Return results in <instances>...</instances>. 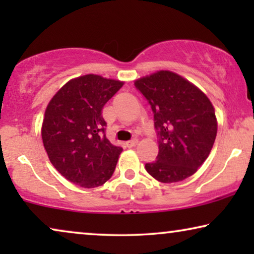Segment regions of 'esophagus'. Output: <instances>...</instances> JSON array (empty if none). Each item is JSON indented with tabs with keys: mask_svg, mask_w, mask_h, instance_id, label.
I'll return each instance as SVG.
<instances>
[{
	"mask_svg": "<svg viewBox=\"0 0 254 254\" xmlns=\"http://www.w3.org/2000/svg\"><path fill=\"white\" fill-rule=\"evenodd\" d=\"M137 140L136 138H134V140H130V141H128V142H126V147L127 148H133V147H135V145L137 144Z\"/></svg>",
	"mask_w": 254,
	"mask_h": 254,
	"instance_id": "1",
	"label": "esophagus"
}]
</instances>
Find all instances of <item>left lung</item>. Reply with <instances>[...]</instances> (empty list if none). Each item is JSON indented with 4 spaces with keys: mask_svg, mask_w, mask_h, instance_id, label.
<instances>
[{
    "mask_svg": "<svg viewBox=\"0 0 254 254\" xmlns=\"http://www.w3.org/2000/svg\"><path fill=\"white\" fill-rule=\"evenodd\" d=\"M150 104L158 134L157 159L145 170L161 183H178L194 175L209 156L217 119L209 98L193 83L170 70L134 82Z\"/></svg>",
    "mask_w": 254,
    "mask_h": 254,
    "instance_id": "left-lung-1",
    "label": "left lung"
}]
</instances>
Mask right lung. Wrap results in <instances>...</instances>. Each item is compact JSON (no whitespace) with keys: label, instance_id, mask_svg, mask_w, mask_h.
I'll use <instances>...</instances> for the list:
<instances>
[{"label":"right lung","instance_id":"obj_1","mask_svg":"<svg viewBox=\"0 0 254 254\" xmlns=\"http://www.w3.org/2000/svg\"><path fill=\"white\" fill-rule=\"evenodd\" d=\"M123 81L88 74L68 81L45 111L41 137L48 158L69 182L84 189L112 177L123 151L105 136L102 110Z\"/></svg>","mask_w":254,"mask_h":254}]
</instances>
